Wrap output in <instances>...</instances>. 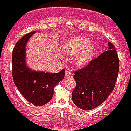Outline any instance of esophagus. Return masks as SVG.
Wrapping results in <instances>:
<instances>
[{"mask_svg":"<svg viewBox=\"0 0 131 131\" xmlns=\"http://www.w3.org/2000/svg\"><path fill=\"white\" fill-rule=\"evenodd\" d=\"M71 77H72V76H71V71H69V70H67V71H66L65 78L68 79V78H71Z\"/></svg>","mask_w":131,"mask_h":131,"instance_id":"1","label":"esophagus"}]
</instances>
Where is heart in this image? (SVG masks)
<instances>
[{
    "label": "heart",
    "instance_id": "b5f03b06",
    "mask_svg": "<svg viewBox=\"0 0 131 131\" xmlns=\"http://www.w3.org/2000/svg\"><path fill=\"white\" fill-rule=\"evenodd\" d=\"M64 50L70 55H75L79 53L76 58V62L79 65H83L93 56L95 46L93 43H89L88 38L79 36L69 40L64 45Z\"/></svg>",
    "mask_w": 131,
    "mask_h": 131
}]
</instances>
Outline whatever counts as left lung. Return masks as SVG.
I'll return each mask as SVG.
<instances>
[{"mask_svg": "<svg viewBox=\"0 0 131 131\" xmlns=\"http://www.w3.org/2000/svg\"><path fill=\"white\" fill-rule=\"evenodd\" d=\"M108 46V50L74 71L77 85L72 92V100L81 110H91L100 106L115 87L119 60L114 46L110 42Z\"/></svg>", "mask_w": 131, "mask_h": 131, "instance_id": "left-lung-1", "label": "left lung"}]
</instances>
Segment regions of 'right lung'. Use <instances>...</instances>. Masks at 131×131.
I'll return each instance as SVG.
<instances>
[{"instance_id": "1", "label": "right lung", "mask_w": 131, "mask_h": 131, "mask_svg": "<svg viewBox=\"0 0 131 131\" xmlns=\"http://www.w3.org/2000/svg\"><path fill=\"white\" fill-rule=\"evenodd\" d=\"M35 31L24 35L17 42L12 55L13 77L19 93L35 106H42L50 101L53 88L64 78L65 69L51 74L33 71L25 64V48L27 41Z\"/></svg>"}]
</instances>
